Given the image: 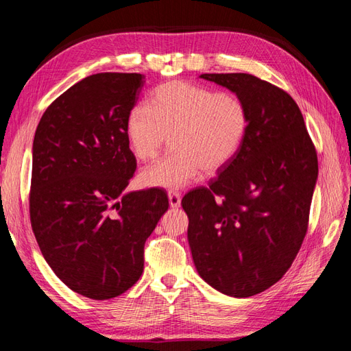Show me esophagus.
<instances>
[{"label": "esophagus", "instance_id": "obj_1", "mask_svg": "<svg viewBox=\"0 0 351 351\" xmlns=\"http://www.w3.org/2000/svg\"><path fill=\"white\" fill-rule=\"evenodd\" d=\"M168 200H169V206L178 208L180 205H182V195H180L178 192H169Z\"/></svg>", "mask_w": 351, "mask_h": 351}]
</instances>
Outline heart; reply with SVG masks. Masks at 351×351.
<instances>
[{"instance_id": "heart-1", "label": "heart", "mask_w": 351, "mask_h": 351, "mask_svg": "<svg viewBox=\"0 0 351 351\" xmlns=\"http://www.w3.org/2000/svg\"><path fill=\"white\" fill-rule=\"evenodd\" d=\"M249 129L246 105L231 92L173 80L159 84L147 105H136L125 119V134L139 161H154L168 136L173 152L141 173L146 187L177 190L199 176L226 168L240 152Z\"/></svg>"}]
</instances>
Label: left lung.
I'll list each match as a JSON object with an SVG mask.
<instances>
[{
	"mask_svg": "<svg viewBox=\"0 0 351 351\" xmlns=\"http://www.w3.org/2000/svg\"><path fill=\"white\" fill-rule=\"evenodd\" d=\"M199 77L244 102L249 129L237 156L183 197L199 275L231 297L262 293L300 250L317 178V156L300 108L282 89L246 73Z\"/></svg>",
	"mask_w": 351,
	"mask_h": 351,
	"instance_id": "1",
	"label": "left lung"
}]
</instances>
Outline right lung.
I'll list each match as a JSON object with an SVG mask.
<instances>
[{
    "label": "right lung",
    "instance_id": "right-lung-1",
    "mask_svg": "<svg viewBox=\"0 0 351 351\" xmlns=\"http://www.w3.org/2000/svg\"><path fill=\"white\" fill-rule=\"evenodd\" d=\"M139 73H98L52 102L32 147L30 224L70 290L93 300L127 291L143 272L145 241L168 209L164 190L123 193L136 171L125 119Z\"/></svg>",
    "mask_w": 351,
    "mask_h": 351
}]
</instances>
